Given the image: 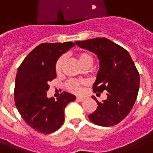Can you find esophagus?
<instances>
[{"instance_id": "obj_1", "label": "esophagus", "mask_w": 153, "mask_h": 153, "mask_svg": "<svg viewBox=\"0 0 153 153\" xmlns=\"http://www.w3.org/2000/svg\"><path fill=\"white\" fill-rule=\"evenodd\" d=\"M86 99V98H84V97H77L76 100L79 101V102H82Z\"/></svg>"}]
</instances>
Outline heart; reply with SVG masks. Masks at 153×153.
I'll return each instance as SVG.
<instances>
[{"mask_svg":"<svg viewBox=\"0 0 153 153\" xmlns=\"http://www.w3.org/2000/svg\"><path fill=\"white\" fill-rule=\"evenodd\" d=\"M78 60H79V63L82 66V67L85 68L86 67H91V64H92V62H93V59L91 57V55L90 54L86 52H81L79 53L78 55ZM65 61V56L64 55H62L60 56L58 60L55 62V71L56 72H59L61 71L62 67V65L64 63ZM86 85L85 82H83L78 81V80H74V79H71L70 81L67 82V88L68 91H70L71 92H73V93H81L82 90H83V86Z\"/></svg>","mask_w":153,"mask_h":153,"instance_id":"1","label":"heart"}]
</instances>
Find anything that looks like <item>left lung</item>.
<instances>
[{
	"instance_id": "left-lung-1",
	"label": "left lung",
	"mask_w": 153,
	"mask_h": 153,
	"mask_svg": "<svg viewBox=\"0 0 153 153\" xmlns=\"http://www.w3.org/2000/svg\"><path fill=\"white\" fill-rule=\"evenodd\" d=\"M74 44L97 55L100 67L93 91H107V98L102 102L92 97L98 106L89 118L98 126H115L128 115L135 103L140 86L139 72L128 51L106 38Z\"/></svg>"
}]
</instances>
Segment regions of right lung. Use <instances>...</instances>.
I'll return each mask as SVG.
<instances>
[{
	"mask_svg": "<svg viewBox=\"0 0 153 153\" xmlns=\"http://www.w3.org/2000/svg\"><path fill=\"white\" fill-rule=\"evenodd\" d=\"M74 46L72 42L39 44L18 68L16 106L24 121L39 133L48 134L60 128L64 121L65 107L75 100V96L67 92H62L56 101L47 97L49 82L56 78L55 62Z\"/></svg>",
	"mask_w": 153,
	"mask_h": 153,
	"instance_id": "right-lung-1",
	"label": "right lung"
}]
</instances>
